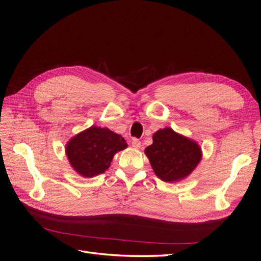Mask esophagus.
<instances>
[{
    "instance_id": "1",
    "label": "esophagus",
    "mask_w": 261,
    "mask_h": 261,
    "mask_svg": "<svg viewBox=\"0 0 261 261\" xmlns=\"http://www.w3.org/2000/svg\"><path fill=\"white\" fill-rule=\"evenodd\" d=\"M132 146H133L134 148L139 149V148H140V146H141L140 140H139V139H137V138H133V139H132Z\"/></svg>"
}]
</instances>
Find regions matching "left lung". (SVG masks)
<instances>
[{
  "label": "left lung",
  "instance_id": "1",
  "mask_svg": "<svg viewBox=\"0 0 261 261\" xmlns=\"http://www.w3.org/2000/svg\"><path fill=\"white\" fill-rule=\"evenodd\" d=\"M153 143L145 153L156 176L164 181H174L192 173L201 159L199 146L167 127L153 135Z\"/></svg>",
  "mask_w": 261,
  "mask_h": 261
}]
</instances>
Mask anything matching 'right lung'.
<instances>
[{"label": "right lung", "mask_w": 261, "mask_h": 261, "mask_svg": "<svg viewBox=\"0 0 261 261\" xmlns=\"http://www.w3.org/2000/svg\"><path fill=\"white\" fill-rule=\"evenodd\" d=\"M127 147L125 139L109 128L91 126L70 139L66 154L74 170L84 177H92L109 169L113 155Z\"/></svg>", "instance_id": "add662e5"}]
</instances>
